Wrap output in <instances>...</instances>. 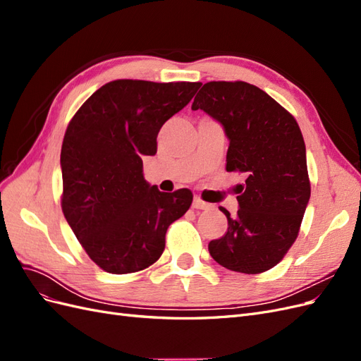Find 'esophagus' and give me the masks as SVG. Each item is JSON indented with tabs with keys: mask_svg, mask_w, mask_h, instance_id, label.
Here are the masks:
<instances>
[{
	"mask_svg": "<svg viewBox=\"0 0 361 361\" xmlns=\"http://www.w3.org/2000/svg\"><path fill=\"white\" fill-rule=\"evenodd\" d=\"M192 207H194V209H207V207H209V203L203 202L200 197H194Z\"/></svg>",
	"mask_w": 361,
	"mask_h": 361,
	"instance_id": "34e87169",
	"label": "esophagus"
}]
</instances>
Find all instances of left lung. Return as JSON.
Listing matches in <instances>:
<instances>
[{
    "label": "left lung",
    "mask_w": 361,
    "mask_h": 361,
    "mask_svg": "<svg viewBox=\"0 0 361 361\" xmlns=\"http://www.w3.org/2000/svg\"><path fill=\"white\" fill-rule=\"evenodd\" d=\"M192 110H203L228 138L226 170L245 174L227 232L207 248L221 267L259 274L276 267L298 236L310 199L305 145L293 116L244 81L206 82Z\"/></svg>",
    "instance_id": "8db88e82"
}]
</instances>
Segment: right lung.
Masks as SVG:
<instances>
[{"mask_svg": "<svg viewBox=\"0 0 361 361\" xmlns=\"http://www.w3.org/2000/svg\"><path fill=\"white\" fill-rule=\"evenodd\" d=\"M200 82H106L75 113L61 146V209L85 253L110 274L150 267L169 226L192 192H161L143 176L161 126L192 99Z\"/></svg>", "mask_w": 361, "mask_h": 361, "instance_id": "add662e5", "label": "right lung"}]
</instances>
